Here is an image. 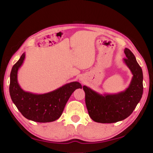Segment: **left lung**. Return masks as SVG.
<instances>
[{
  "label": "left lung",
  "instance_id": "8db88e82",
  "mask_svg": "<svg viewBox=\"0 0 153 153\" xmlns=\"http://www.w3.org/2000/svg\"><path fill=\"white\" fill-rule=\"evenodd\" d=\"M124 53L126 58L123 59V62L133 74L130 84L125 91L101 95L85 85L83 87L89 115L96 122L122 121L131 114L141 99L143 91L142 69L130 50L126 48Z\"/></svg>",
  "mask_w": 153,
  "mask_h": 153
}]
</instances>
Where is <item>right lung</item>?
Wrapping results in <instances>:
<instances>
[{
    "label": "right lung",
    "instance_id": "obj_1",
    "mask_svg": "<svg viewBox=\"0 0 153 153\" xmlns=\"http://www.w3.org/2000/svg\"><path fill=\"white\" fill-rule=\"evenodd\" d=\"M25 57L24 53L11 70L9 91L12 102L25 118L41 123L55 121L61 116L71 94L82 86L80 83L74 82L44 94L25 91L18 82V71Z\"/></svg>",
    "mask_w": 153,
    "mask_h": 153
}]
</instances>
